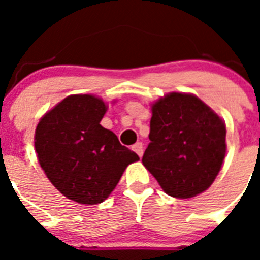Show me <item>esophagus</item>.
<instances>
[{
	"instance_id": "1",
	"label": "esophagus",
	"mask_w": 260,
	"mask_h": 260,
	"mask_svg": "<svg viewBox=\"0 0 260 260\" xmlns=\"http://www.w3.org/2000/svg\"><path fill=\"white\" fill-rule=\"evenodd\" d=\"M132 150H134L135 152H136V154H138L139 156L142 158L143 156V144L142 143H136V144H134V146H132Z\"/></svg>"
}]
</instances>
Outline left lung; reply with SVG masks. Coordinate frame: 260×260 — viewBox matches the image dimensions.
Listing matches in <instances>:
<instances>
[{
	"label": "left lung",
	"instance_id": "1",
	"mask_svg": "<svg viewBox=\"0 0 260 260\" xmlns=\"http://www.w3.org/2000/svg\"><path fill=\"white\" fill-rule=\"evenodd\" d=\"M151 143L142 162L175 198L205 191L225 158V124L193 94L169 93L152 104Z\"/></svg>",
	"mask_w": 260,
	"mask_h": 260
}]
</instances>
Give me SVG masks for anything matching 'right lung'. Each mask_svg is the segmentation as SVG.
<instances>
[{"mask_svg":"<svg viewBox=\"0 0 260 260\" xmlns=\"http://www.w3.org/2000/svg\"><path fill=\"white\" fill-rule=\"evenodd\" d=\"M108 106L91 94H73L48 110L35 131V150L50 182L73 201L101 204L117 186L134 151L100 121Z\"/></svg>","mask_w":260,"mask_h":260,"instance_id":"add662e5","label":"right lung"}]
</instances>
